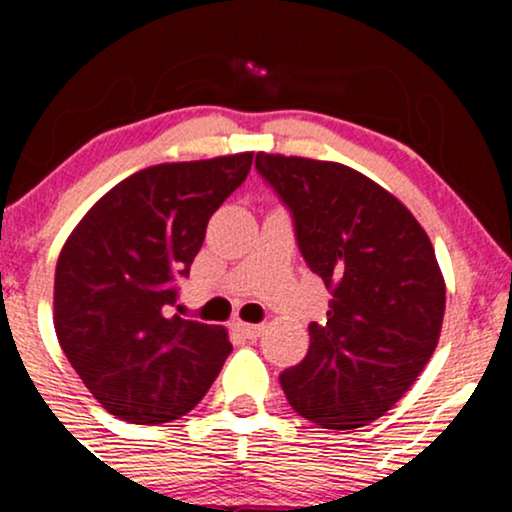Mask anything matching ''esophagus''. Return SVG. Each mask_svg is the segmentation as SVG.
Instances as JSON below:
<instances>
[{
	"mask_svg": "<svg viewBox=\"0 0 512 512\" xmlns=\"http://www.w3.org/2000/svg\"><path fill=\"white\" fill-rule=\"evenodd\" d=\"M236 330L243 334L245 339H257L264 330V325H245V322H236Z\"/></svg>",
	"mask_w": 512,
	"mask_h": 512,
	"instance_id": "1",
	"label": "esophagus"
}]
</instances>
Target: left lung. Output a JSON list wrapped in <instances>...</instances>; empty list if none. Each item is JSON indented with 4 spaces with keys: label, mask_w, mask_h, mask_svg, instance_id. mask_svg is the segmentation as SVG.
<instances>
[{
    "label": "left lung",
    "mask_w": 512,
    "mask_h": 512,
    "mask_svg": "<svg viewBox=\"0 0 512 512\" xmlns=\"http://www.w3.org/2000/svg\"><path fill=\"white\" fill-rule=\"evenodd\" d=\"M255 168L330 291L327 322L308 325V354L279 375L286 399L320 428L368 426L438 344L445 284L431 240L399 199L342 163L257 154Z\"/></svg>",
    "instance_id": "8db88e82"
}]
</instances>
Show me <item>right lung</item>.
<instances>
[{
  "mask_svg": "<svg viewBox=\"0 0 512 512\" xmlns=\"http://www.w3.org/2000/svg\"><path fill=\"white\" fill-rule=\"evenodd\" d=\"M250 166L252 154H236L139 170L98 199L64 243L55 269L57 339L117 419H180L233 351L223 327L170 313L211 214Z\"/></svg>",
  "mask_w": 512,
  "mask_h": 512,
  "instance_id": "right-lung-1",
  "label": "right lung"
}]
</instances>
